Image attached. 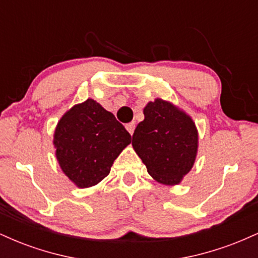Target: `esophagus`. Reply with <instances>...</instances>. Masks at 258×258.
I'll use <instances>...</instances> for the list:
<instances>
[{
  "label": "esophagus",
  "mask_w": 258,
  "mask_h": 258,
  "mask_svg": "<svg viewBox=\"0 0 258 258\" xmlns=\"http://www.w3.org/2000/svg\"><path fill=\"white\" fill-rule=\"evenodd\" d=\"M135 128H136V123L135 122L126 123V130L130 132V135H133V131H135Z\"/></svg>",
  "instance_id": "esophagus-1"
}]
</instances>
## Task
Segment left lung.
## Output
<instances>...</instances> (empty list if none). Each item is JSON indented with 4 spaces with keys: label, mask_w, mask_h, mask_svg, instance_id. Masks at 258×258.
<instances>
[{
    "label": "left lung",
    "mask_w": 258,
    "mask_h": 258,
    "mask_svg": "<svg viewBox=\"0 0 258 258\" xmlns=\"http://www.w3.org/2000/svg\"><path fill=\"white\" fill-rule=\"evenodd\" d=\"M132 147L156 182L176 185L193 167L199 147L195 122L178 106L156 98L143 109Z\"/></svg>",
    "instance_id": "8db88e82"
}]
</instances>
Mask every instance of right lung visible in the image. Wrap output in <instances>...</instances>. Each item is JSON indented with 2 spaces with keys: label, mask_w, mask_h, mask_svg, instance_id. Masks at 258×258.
Masks as SVG:
<instances>
[{
  "label": "right lung",
  "mask_w": 258,
  "mask_h": 258,
  "mask_svg": "<svg viewBox=\"0 0 258 258\" xmlns=\"http://www.w3.org/2000/svg\"><path fill=\"white\" fill-rule=\"evenodd\" d=\"M130 143L131 135L125 127L91 98L65 112L53 136L59 166L79 188H90L104 179Z\"/></svg>",
  "instance_id": "right-lung-1"
}]
</instances>
